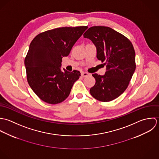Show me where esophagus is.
Listing matches in <instances>:
<instances>
[{"label": "esophagus", "mask_w": 159, "mask_h": 159, "mask_svg": "<svg viewBox=\"0 0 159 159\" xmlns=\"http://www.w3.org/2000/svg\"><path fill=\"white\" fill-rule=\"evenodd\" d=\"M89 75V74L87 73V72H82V74H81V75H82L83 77H87V76H88Z\"/></svg>", "instance_id": "obj_1"}]
</instances>
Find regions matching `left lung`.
I'll use <instances>...</instances> for the list:
<instances>
[{
  "instance_id": "left-lung-1",
  "label": "left lung",
  "mask_w": 159,
  "mask_h": 159,
  "mask_svg": "<svg viewBox=\"0 0 159 159\" xmlns=\"http://www.w3.org/2000/svg\"><path fill=\"white\" fill-rule=\"evenodd\" d=\"M96 48V58L104 62L106 71L103 75L92 74L95 85L91 95L97 100L108 102L121 95L127 89L134 72L135 52L126 37L111 28L93 26L84 34Z\"/></svg>"
}]
</instances>
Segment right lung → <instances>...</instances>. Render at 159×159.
<instances>
[{
	"mask_svg": "<svg viewBox=\"0 0 159 159\" xmlns=\"http://www.w3.org/2000/svg\"><path fill=\"white\" fill-rule=\"evenodd\" d=\"M87 26L56 28L34 37L25 60L28 84L42 101L60 103L70 94L74 83L79 79L78 70L69 72L61 62Z\"/></svg>",
	"mask_w": 159,
	"mask_h": 159,
	"instance_id": "add662e5",
	"label": "right lung"
}]
</instances>
